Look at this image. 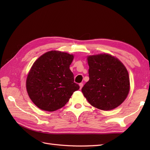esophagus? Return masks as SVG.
Listing matches in <instances>:
<instances>
[{
  "label": "esophagus",
  "mask_w": 150,
  "mask_h": 150,
  "mask_svg": "<svg viewBox=\"0 0 150 150\" xmlns=\"http://www.w3.org/2000/svg\"><path fill=\"white\" fill-rule=\"evenodd\" d=\"M79 86H80V89H81L82 88V86H83V84L80 83V84H79Z\"/></svg>",
  "instance_id": "obj_1"
}]
</instances>
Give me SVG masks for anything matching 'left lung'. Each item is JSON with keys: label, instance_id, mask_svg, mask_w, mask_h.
Listing matches in <instances>:
<instances>
[{"label": "left lung", "instance_id": "1", "mask_svg": "<svg viewBox=\"0 0 150 150\" xmlns=\"http://www.w3.org/2000/svg\"><path fill=\"white\" fill-rule=\"evenodd\" d=\"M89 80L82 92L91 106L104 111L122 104L129 91V78L126 67L109 54L88 57Z\"/></svg>", "mask_w": 150, "mask_h": 150}]
</instances>
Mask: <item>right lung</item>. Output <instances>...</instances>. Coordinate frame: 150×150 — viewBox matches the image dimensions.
Segmentation results:
<instances>
[{"label":"right lung","mask_w":150,"mask_h":150,"mask_svg":"<svg viewBox=\"0 0 150 150\" xmlns=\"http://www.w3.org/2000/svg\"><path fill=\"white\" fill-rule=\"evenodd\" d=\"M73 55L50 51L41 55L30 70L26 90L31 100L42 110L53 111L65 106L79 89L69 69Z\"/></svg>","instance_id":"add662e5"}]
</instances>
